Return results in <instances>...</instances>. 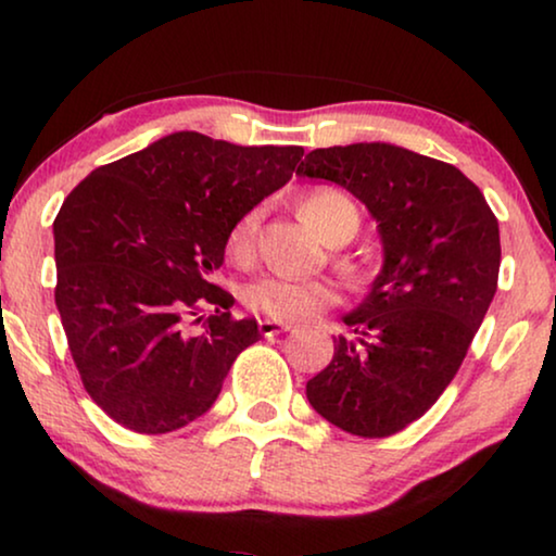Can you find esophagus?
<instances>
[{"label": "esophagus", "instance_id": "34e87169", "mask_svg": "<svg viewBox=\"0 0 556 556\" xmlns=\"http://www.w3.org/2000/svg\"><path fill=\"white\" fill-rule=\"evenodd\" d=\"M261 333L263 337H278V333H283V331H291L293 326L291 324H283V321H276V318H263L261 324Z\"/></svg>", "mask_w": 556, "mask_h": 556}]
</instances>
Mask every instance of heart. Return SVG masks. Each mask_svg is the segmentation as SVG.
I'll return each mask as SVG.
<instances>
[{
  "mask_svg": "<svg viewBox=\"0 0 556 556\" xmlns=\"http://www.w3.org/2000/svg\"><path fill=\"white\" fill-rule=\"evenodd\" d=\"M301 217L314 227L318 238L329 245H344L359 230V210L344 192L331 187H321L308 192L301 200ZM257 227H261V210H248L238 217L227 235V250L235 261L248 263L255 255ZM341 270L352 283L364 280V273L356 263L341 261ZM337 299V291L329 280H299L286 276H265L253 280L242 293L248 308L276 321H306L316 316Z\"/></svg>",
  "mask_w": 556,
  "mask_h": 556,
  "instance_id": "obj_1",
  "label": "heart"
}]
</instances>
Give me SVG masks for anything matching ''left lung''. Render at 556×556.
Listing matches in <instances>:
<instances>
[{"label":"left lung","mask_w":556,"mask_h":556,"mask_svg":"<svg viewBox=\"0 0 556 556\" xmlns=\"http://www.w3.org/2000/svg\"><path fill=\"white\" fill-rule=\"evenodd\" d=\"M295 174L367 204L384 250L367 299L344 316L352 337L333 339L306 397L344 432L394 435L466 359L498 286V219L460 169L394 143L316 149Z\"/></svg>","instance_id":"obj_1"}]
</instances>
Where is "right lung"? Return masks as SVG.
<instances>
[{
  "mask_svg": "<svg viewBox=\"0 0 556 556\" xmlns=\"http://www.w3.org/2000/svg\"><path fill=\"white\" fill-rule=\"evenodd\" d=\"M301 147H238L197 131L164 136L98 166L67 194L55 232V306L90 400L143 435L215 405L255 318L212 283L240 215L293 177ZM216 316L194 334L199 311Z\"/></svg>",
  "mask_w": 556,
  "mask_h": 556,
  "instance_id": "right-lung-1",
  "label": "right lung"
}]
</instances>
